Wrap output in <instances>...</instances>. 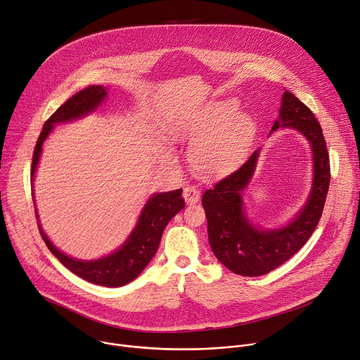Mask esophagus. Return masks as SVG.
Listing matches in <instances>:
<instances>
[{"label": "esophagus", "instance_id": "1", "mask_svg": "<svg viewBox=\"0 0 360 360\" xmlns=\"http://www.w3.org/2000/svg\"><path fill=\"white\" fill-rule=\"evenodd\" d=\"M183 197L187 205H194L198 202V198H200V191H198V188H195L194 186H187L183 190Z\"/></svg>", "mask_w": 360, "mask_h": 360}]
</instances>
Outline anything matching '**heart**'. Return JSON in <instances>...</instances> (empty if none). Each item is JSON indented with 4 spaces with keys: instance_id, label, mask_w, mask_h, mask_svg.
<instances>
[{
    "instance_id": "heart-1",
    "label": "heart",
    "mask_w": 360,
    "mask_h": 360,
    "mask_svg": "<svg viewBox=\"0 0 360 360\" xmlns=\"http://www.w3.org/2000/svg\"><path fill=\"white\" fill-rule=\"evenodd\" d=\"M233 100L217 101L190 122H174L172 136L190 146V160L205 176H221L240 165L257 131L255 118ZM172 158V155H169Z\"/></svg>"
}]
</instances>
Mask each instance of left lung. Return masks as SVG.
I'll return each instance as SVG.
<instances>
[{"instance_id": "8db88e82", "label": "left lung", "mask_w": 360, "mask_h": 360, "mask_svg": "<svg viewBox=\"0 0 360 360\" xmlns=\"http://www.w3.org/2000/svg\"><path fill=\"white\" fill-rule=\"evenodd\" d=\"M278 118L270 134L293 129L311 148L313 179L306 203L295 217L274 229L255 226L248 217L243 191L250 183L259 160L257 148L248 162L230 176L206 190L202 205L207 217L210 248L217 260L236 274L253 277L266 274L297 253L322 217L330 183V165L321 124L313 112L292 93L283 91Z\"/></svg>"}]
</instances>
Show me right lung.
<instances>
[{
    "label": "right lung",
    "mask_w": 360,
    "mask_h": 360,
    "mask_svg": "<svg viewBox=\"0 0 360 360\" xmlns=\"http://www.w3.org/2000/svg\"><path fill=\"white\" fill-rule=\"evenodd\" d=\"M105 97L107 89H104L103 86H90L68 98L47 120L34 148L31 165V184L34 183L44 141L51 134L54 126L83 118L94 112L104 103ZM31 191L35 206L34 188ZM181 193L183 190L179 188L173 191L151 194L139 216L134 229L126 238V242L112 253L94 260H79L63 253L53 245L46 231L43 230L37 213V207L35 217L38 230L41 233V237L44 238L47 248L70 271L94 285L105 288H120L134 281L155 255L166 226L179 212L184 209Z\"/></svg>",
    "instance_id": "1"
}]
</instances>
